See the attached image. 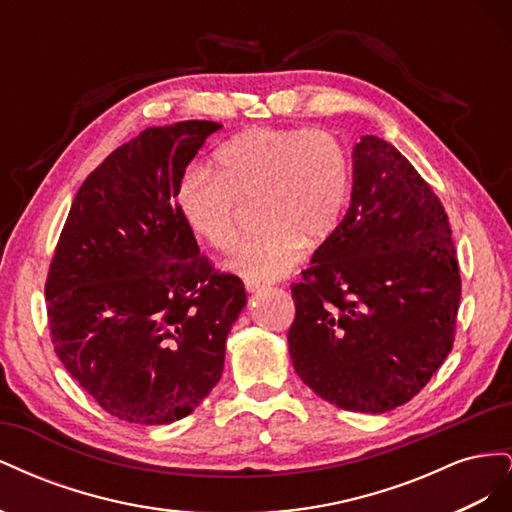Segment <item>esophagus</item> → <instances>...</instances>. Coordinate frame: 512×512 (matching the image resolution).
Instances as JSON below:
<instances>
[{
    "mask_svg": "<svg viewBox=\"0 0 512 512\" xmlns=\"http://www.w3.org/2000/svg\"><path fill=\"white\" fill-rule=\"evenodd\" d=\"M265 288H267L265 284L254 282V280H245V290L247 292H260V290H265Z\"/></svg>",
    "mask_w": 512,
    "mask_h": 512,
    "instance_id": "obj_1",
    "label": "esophagus"
}]
</instances>
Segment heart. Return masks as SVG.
<instances>
[{"label": "heart", "instance_id": "1", "mask_svg": "<svg viewBox=\"0 0 512 512\" xmlns=\"http://www.w3.org/2000/svg\"><path fill=\"white\" fill-rule=\"evenodd\" d=\"M215 173L190 168L177 188L183 222L218 252L239 243V200H256L265 228L232 262L245 280L275 282L301 260L305 243L322 245L342 222L348 158L324 130L252 128L213 156Z\"/></svg>", "mask_w": 512, "mask_h": 512}]
</instances>
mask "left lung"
<instances>
[{
    "instance_id": "obj_1",
    "label": "left lung",
    "mask_w": 512,
    "mask_h": 512,
    "mask_svg": "<svg viewBox=\"0 0 512 512\" xmlns=\"http://www.w3.org/2000/svg\"><path fill=\"white\" fill-rule=\"evenodd\" d=\"M294 284L290 359L318 397L382 414L410 401L453 348L461 299L446 211L378 136L352 147L350 207Z\"/></svg>"
}]
</instances>
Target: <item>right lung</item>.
Wrapping results in <instances>:
<instances>
[{"instance_id": "add662e5", "label": "right lung", "mask_w": 512, "mask_h": 512, "mask_svg": "<svg viewBox=\"0 0 512 512\" xmlns=\"http://www.w3.org/2000/svg\"><path fill=\"white\" fill-rule=\"evenodd\" d=\"M220 128L143 130L83 181L61 230L44 288L55 352L119 421H179L222 378L245 288L200 256L177 209L185 166Z\"/></svg>"}]
</instances>
